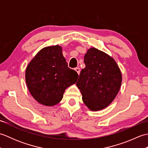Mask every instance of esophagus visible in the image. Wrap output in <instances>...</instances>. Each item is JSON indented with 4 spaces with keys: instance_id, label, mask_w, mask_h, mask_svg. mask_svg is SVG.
<instances>
[{
    "instance_id": "obj_1",
    "label": "esophagus",
    "mask_w": 148,
    "mask_h": 148,
    "mask_svg": "<svg viewBox=\"0 0 148 148\" xmlns=\"http://www.w3.org/2000/svg\"><path fill=\"white\" fill-rule=\"evenodd\" d=\"M74 70L76 71L77 72V73L79 75V74H80V68H79V67H76V68H75Z\"/></svg>"
}]
</instances>
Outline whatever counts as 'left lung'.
Here are the masks:
<instances>
[{
  "mask_svg": "<svg viewBox=\"0 0 148 148\" xmlns=\"http://www.w3.org/2000/svg\"><path fill=\"white\" fill-rule=\"evenodd\" d=\"M84 62L86 67L81 70L76 83L83 101L92 111L105 109L120 89V69L114 58L95 48L88 49Z\"/></svg>",
  "mask_w": 148,
  "mask_h": 148,
  "instance_id": "8db88e82",
  "label": "left lung"
}]
</instances>
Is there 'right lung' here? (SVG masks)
Returning a JSON list of instances; mask_svg holds the SVG:
<instances>
[{
    "instance_id": "add662e5",
    "label": "right lung",
    "mask_w": 148,
    "mask_h": 148,
    "mask_svg": "<svg viewBox=\"0 0 148 148\" xmlns=\"http://www.w3.org/2000/svg\"><path fill=\"white\" fill-rule=\"evenodd\" d=\"M78 74L68 67L62 48L56 45L40 49L28 64L25 81L31 95L46 106L61 101L67 88L76 83Z\"/></svg>"
}]
</instances>
